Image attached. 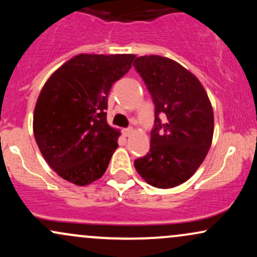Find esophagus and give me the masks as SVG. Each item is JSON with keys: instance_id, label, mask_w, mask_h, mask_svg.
<instances>
[{"instance_id": "34e87169", "label": "esophagus", "mask_w": 257, "mask_h": 257, "mask_svg": "<svg viewBox=\"0 0 257 257\" xmlns=\"http://www.w3.org/2000/svg\"><path fill=\"white\" fill-rule=\"evenodd\" d=\"M122 133H123V135H124L125 138H128V137H131V135L133 134V129L132 128H124L122 131Z\"/></svg>"}]
</instances>
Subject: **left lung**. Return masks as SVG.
I'll return each mask as SVG.
<instances>
[{"mask_svg":"<svg viewBox=\"0 0 257 257\" xmlns=\"http://www.w3.org/2000/svg\"><path fill=\"white\" fill-rule=\"evenodd\" d=\"M134 66L156 105L150 152L134 162L135 169L153 187H176L208 155L214 135L213 106L199 79L173 59L144 55Z\"/></svg>","mask_w":257,"mask_h":257,"instance_id":"left-lung-1","label":"left lung"}]
</instances>
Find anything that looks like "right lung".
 I'll return each instance as SVG.
<instances>
[{
    "mask_svg": "<svg viewBox=\"0 0 257 257\" xmlns=\"http://www.w3.org/2000/svg\"><path fill=\"white\" fill-rule=\"evenodd\" d=\"M135 57L82 53L44 83L32 128L43 158L60 178L87 186L104 175L120 135L106 119L108 93Z\"/></svg>",
    "mask_w": 257,
    "mask_h": 257,
    "instance_id": "add662e5",
    "label": "right lung"
}]
</instances>
